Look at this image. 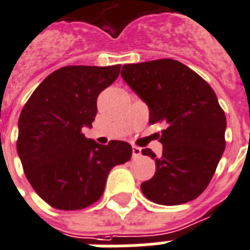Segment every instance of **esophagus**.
<instances>
[{
    "instance_id": "1",
    "label": "esophagus",
    "mask_w": 250,
    "mask_h": 250,
    "mask_svg": "<svg viewBox=\"0 0 250 250\" xmlns=\"http://www.w3.org/2000/svg\"><path fill=\"white\" fill-rule=\"evenodd\" d=\"M132 157L133 158L141 157V149L139 146H132Z\"/></svg>"
}]
</instances>
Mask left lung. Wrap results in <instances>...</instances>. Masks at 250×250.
Here are the masks:
<instances>
[{"mask_svg":"<svg viewBox=\"0 0 250 250\" xmlns=\"http://www.w3.org/2000/svg\"><path fill=\"white\" fill-rule=\"evenodd\" d=\"M122 78L148 105L149 123L165 121L162 156L150 149L156 174L141 184L145 197L160 205L197 198L213 178L225 152L226 115L217 94L201 76L175 60L125 64Z\"/></svg>","mask_w":250,"mask_h":250,"instance_id":"8db88e82","label":"left lung"}]
</instances>
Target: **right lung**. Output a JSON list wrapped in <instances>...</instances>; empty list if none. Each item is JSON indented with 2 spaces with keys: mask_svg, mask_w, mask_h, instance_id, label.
Returning a JSON list of instances; mask_svg holds the SVG:
<instances>
[{
  "mask_svg": "<svg viewBox=\"0 0 250 250\" xmlns=\"http://www.w3.org/2000/svg\"><path fill=\"white\" fill-rule=\"evenodd\" d=\"M121 64L66 66L46 76L21 110L18 156L39 196L60 210H80L101 197L110 170L129 161L125 141L100 145L86 139L97 97L115 82Z\"/></svg>",
  "mask_w": 250,
  "mask_h": 250,
  "instance_id": "right-lung-1",
  "label": "right lung"
}]
</instances>
